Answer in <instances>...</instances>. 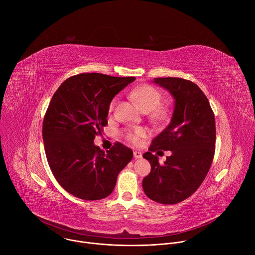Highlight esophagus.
I'll return each mask as SVG.
<instances>
[{"label": "esophagus", "instance_id": "34e87169", "mask_svg": "<svg viewBox=\"0 0 255 255\" xmlns=\"http://www.w3.org/2000/svg\"><path fill=\"white\" fill-rule=\"evenodd\" d=\"M134 157H135L136 159L141 158V157H142V153L139 152V151H134Z\"/></svg>", "mask_w": 255, "mask_h": 255}]
</instances>
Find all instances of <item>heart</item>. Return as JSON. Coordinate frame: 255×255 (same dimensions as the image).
I'll use <instances>...</instances> for the list:
<instances>
[{"label": "heart", "instance_id": "1", "mask_svg": "<svg viewBox=\"0 0 255 255\" xmlns=\"http://www.w3.org/2000/svg\"><path fill=\"white\" fill-rule=\"evenodd\" d=\"M132 98L138 103L140 108L145 112H150L155 110L156 108L161 103V94L157 89L150 85H142L136 89H134L131 93ZM116 104V99H114L110 104V110H113V108ZM165 114L162 110H155L154 115L158 118L163 117ZM144 136V131L141 129L136 130H128L125 132V137L128 141L133 144H139L141 138Z\"/></svg>", "mask_w": 255, "mask_h": 255}]
</instances>
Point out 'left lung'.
<instances>
[{
  "label": "left lung",
  "mask_w": 255,
  "mask_h": 255,
  "mask_svg": "<svg viewBox=\"0 0 255 255\" xmlns=\"http://www.w3.org/2000/svg\"><path fill=\"white\" fill-rule=\"evenodd\" d=\"M153 82L167 90L174 99L168 126L151 142L143 157L150 162V173L142 187L146 196L160 204H177L191 197L204 181L214 158L215 116L202 90L180 78H156ZM170 150L161 166L153 152Z\"/></svg>",
  "instance_id": "1"
}]
</instances>
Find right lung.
Listing matches in <instances>:
<instances>
[{
	"mask_svg": "<svg viewBox=\"0 0 255 255\" xmlns=\"http://www.w3.org/2000/svg\"><path fill=\"white\" fill-rule=\"evenodd\" d=\"M135 78L81 74L65 80L54 93L42 126L49 167L58 184L86 201L110 195L133 151L117 142L107 153L94 144L108 124L113 98Z\"/></svg>",
	"mask_w": 255,
	"mask_h": 255,
	"instance_id": "add662e5",
	"label": "right lung"
}]
</instances>
